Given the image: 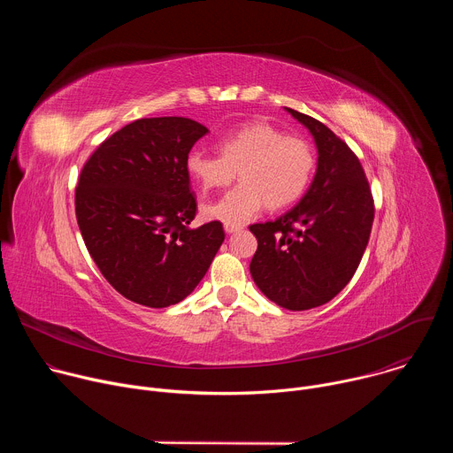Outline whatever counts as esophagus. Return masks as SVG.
I'll return each mask as SVG.
<instances>
[{
    "label": "esophagus",
    "instance_id": "1",
    "mask_svg": "<svg viewBox=\"0 0 453 453\" xmlns=\"http://www.w3.org/2000/svg\"><path fill=\"white\" fill-rule=\"evenodd\" d=\"M224 229H226V233H236V231H240L242 229V226H236V224H226L224 226Z\"/></svg>",
    "mask_w": 453,
    "mask_h": 453
}]
</instances>
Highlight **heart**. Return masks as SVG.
<instances>
[{
	"label": "heart",
	"mask_w": 453,
	"mask_h": 453,
	"mask_svg": "<svg viewBox=\"0 0 453 453\" xmlns=\"http://www.w3.org/2000/svg\"><path fill=\"white\" fill-rule=\"evenodd\" d=\"M220 156L193 149L186 170L204 189L226 188L236 177L242 184L203 206V215L224 224H243L267 204L281 210L294 204L308 186L315 156L308 142L287 136L265 121H249L220 138Z\"/></svg>",
	"instance_id": "heart-1"
}]
</instances>
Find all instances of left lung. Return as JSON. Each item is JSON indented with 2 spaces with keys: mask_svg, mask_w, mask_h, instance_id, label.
Here are the masks:
<instances>
[{
  "mask_svg": "<svg viewBox=\"0 0 453 453\" xmlns=\"http://www.w3.org/2000/svg\"><path fill=\"white\" fill-rule=\"evenodd\" d=\"M313 136L315 177L290 211L249 229L257 240L250 276L273 303L310 310L353 278L369 242L374 204L355 152L319 119L285 107Z\"/></svg>",
  "mask_w": 453,
  "mask_h": 453,
  "instance_id": "8db88e82",
  "label": "left lung"
}]
</instances>
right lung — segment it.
Masks as SVG:
<instances>
[{
    "mask_svg": "<svg viewBox=\"0 0 453 453\" xmlns=\"http://www.w3.org/2000/svg\"><path fill=\"white\" fill-rule=\"evenodd\" d=\"M208 128L180 116L142 118L109 136L84 165L75 213L102 276L128 301L165 308L208 273L226 234L191 229L197 201L186 157Z\"/></svg>",
    "mask_w": 453,
    "mask_h": 453,
    "instance_id": "1",
    "label": "right lung"
}]
</instances>
